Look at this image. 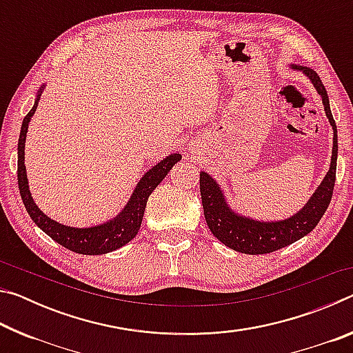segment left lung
Wrapping results in <instances>:
<instances>
[{"label":"left lung","mask_w":353,"mask_h":353,"mask_svg":"<svg viewBox=\"0 0 353 353\" xmlns=\"http://www.w3.org/2000/svg\"><path fill=\"white\" fill-rule=\"evenodd\" d=\"M305 73L310 81L322 98L325 115L333 128V152L332 163L324 181L314 191V194L302 208L301 212L292 214L291 218L283 221H274V223H261L250 218H244L230 210L223 196L219 185L207 174L201 171L199 185H201V199L204 207V216L208 229L218 240L225 244L227 248L236 250L241 254L259 255L270 254L285 246H290L302 236L310 234L319 219L324 216L328 204L332 201L334 179H336V159H338V134L336 123H334L328 97L324 83H322L318 73L305 67H292Z\"/></svg>","instance_id":"8db88e82"}]
</instances>
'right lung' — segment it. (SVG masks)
Instances as JSON below:
<instances>
[{
  "mask_svg": "<svg viewBox=\"0 0 353 353\" xmlns=\"http://www.w3.org/2000/svg\"><path fill=\"white\" fill-rule=\"evenodd\" d=\"M41 90H43V87L40 88V92ZM39 98L40 93L37 97V101L34 103V107L29 110L25 119H23L19 139V170H17V177H19V188L23 204H25L29 216L32 218L34 223L37 224L48 236H51L52 240L61 244V246L67 248L68 250H73L76 254L101 255L119 249L139 234L149 194H151L155 187L163 181L172 166L182 159V155L171 154L166 159H163L162 162L152 166V168L141 177V181L137 185L132 196H130L128 205L124 207V210L119 213L115 219L101 225L85 227V229H77V227L59 224L51 218H48L46 214H43V212L35 205L31 191H29L28 187V177L25 168V141L28 124L31 121V117L34 115L35 109H37Z\"/></svg>",
  "mask_w": 353,
  "mask_h": 353,
  "instance_id": "obj_1",
  "label": "right lung"
}]
</instances>
